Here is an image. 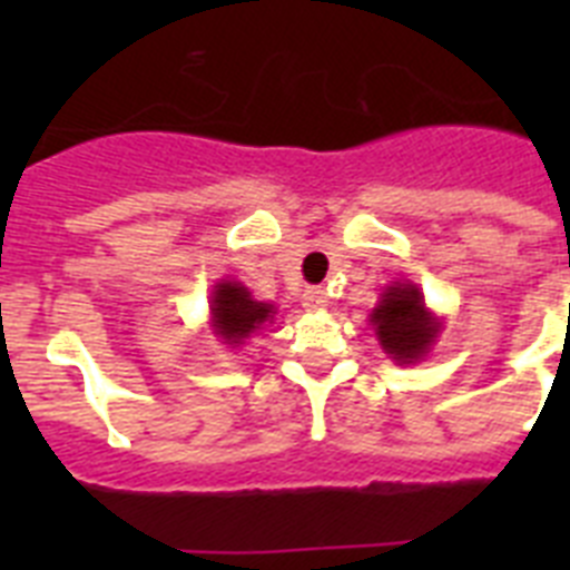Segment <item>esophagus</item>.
Segmentation results:
<instances>
[{"label": "esophagus", "instance_id": "obj_1", "mask_svg": "<svg viewBox=\"0 0 570 570\" xmlns=\"http://www.w3.org/2000/svg\"><path fill=\"white\" fill-rule=\"evenodd\" d=\"M302 305L308 311H325L328 308V294L322 288H308L302 294Z\"/></svg>", "mask_w": 570, "mask_h": 570}]
</instances>
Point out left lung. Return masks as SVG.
I'll return each instance as SVG.
<instances>
[{"label": "left lung", "mask_w": 570, "mask_h": 570, "mask_svg": "<svg viewBox=\"0 0 570 570\" xmlns=\"http://www.w3.org/2000/svg\"><path fill=\"white\" fill-rule=\"evenodd\" d=\"M371 325L382 351L400 365L420 362L442 331V322L425 308L420 288L411 282L387 285L380 305L371 311Z\"/></svg>", "instance_id": "1"}]
</instances>
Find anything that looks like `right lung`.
<instances>
[{"instance_id": "add662e5", "label": "right lung", "mask_w": 570, "mask_h": 570, "mask_svg": "<svg viewBox=\"0 0 570 570\" xmlns=\"http://www.w3.org/2000/svg\"><path fill=\"white\" fill-rule=\"evenodd\" d=\"M210 316H214V331L225 340V345H242L262 322L274 316V305L250 299V291L239 282L223 279L214 285L210 296Z\"/></svg>"}]
</instances>
